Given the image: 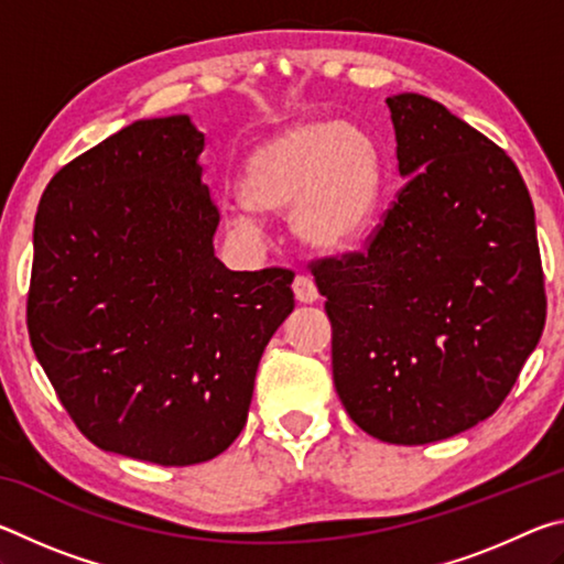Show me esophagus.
<instances>
[{"mask_svg":"<svg viewBox=\"0 0 564 564\" xmlns=\"http://www.w3.org/2000/svg\"><path fill=\"white\" fill-rule=\"evenodd\" d=\"M293 293H295V299H299L301 303H313V301L318 299L316 283H313L311 275H305V273H299L293 279Z\"/></svg>","mask_w":564,"mask_h":564,"instance_id":"esophagus-1","label":"esophagus"}]
</instances>
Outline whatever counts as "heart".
<instances>
[{
  "instance_id": "heart-1",
  "label": "heart",
  "mask_w": 564,
  "mask_h": 564,
  "mask_svg": "<svg viewBox=\"0 0 564 564\" xmlns=\"http://www.w3.org/2000/svg\"><path fill=\"white\" fill-rule=\"evenodd\" d=\"M383 184V154L366 129L350 121H295L248 154L228 228L253 238L261 216L291 212L301 243L336 251L373 224Z\"/></svg>"
}]
</instances>
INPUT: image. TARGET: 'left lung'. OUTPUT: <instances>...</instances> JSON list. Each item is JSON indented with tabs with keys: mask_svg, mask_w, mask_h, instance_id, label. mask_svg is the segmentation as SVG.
Here are the masks:
<instances>
[{
	"mask_svg": "<svg viewBox=\"0 0 564 564\" xmlns=\"http://www.w3.org/2000/svg\"><path fill=\"white\" fill-rule=\"evenodd\" d=\"M408 181L362 251L311 261L352 423L393 445L502 405L545 328L534 208L505 151L423 94L386 99Z\"/></svg>",
	"mask_w": 564,
	"mask_h": 564,
	"instance_id": "obj_1",
	"label": "left lung"
}]
</instances>
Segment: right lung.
<instances>
[{
  "label": "right lung",
  "instance_id": "obj_1",
  "mask_svg": "<svg viewBox=\"0 0 564 564\" xmlns=\"http://www.w3.org/2000/svg\"><path fill=\"white\" fill-rule=\"evenodd\" d=\"M186 113L133 121L56 171L34 221L26 328L76 427L156 465H196L243 431L293 271H228Z\"/></svg>",
  "mask_w": 564,
  "mask_h": 564
}]
</instances>
